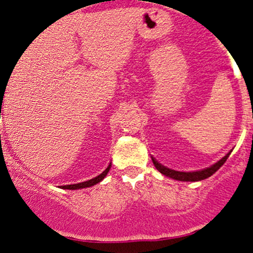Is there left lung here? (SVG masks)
<instances>
[{"label":"left lung","instance_id":"8db88e82","mask_svg":"<svg viewBox=\"0 0 253 253\" xmlns=\"http://www.w3.org/2000/svg\"><path fill=\"white\" fill-rule=\"evenodd\" d=\"M231 152H233V150H230L228 154L224 155L220 160L214 163V164L211 165V167L206 168V169H202V170H196V171H176V170L169 169V168L162 165L159 162L155 160V158L152 157V160H153V164H154V167L157 168L158 171L162 172L163 175L168 176V177L170 178H174V180H177V181H191V182H195V181H201V180H205V178H208L209 176L213 175L216 170L220 169L221 165L226 162V159H228Z\"/></svg>","mask_w":253,"mask_h":253}]
</instances>
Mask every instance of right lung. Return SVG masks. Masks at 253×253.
I'll use <instances>...</instances> for the list:
<instances>
[{
    "instance_id": "right-lung-1",
    "label": "right lung",
    "mask_w": 253,
    "mask_h": 253,
    "mask_svg": "<svg viewBox=\"0 0 253 253\" xmlns=\"http://www.w3.org/2000/svg\"><path fill=\"white\" fill-rule=\"evenodd\" d=\"M111 169V163L108 165V168H106L105 170H104L103 172H101L100 175H98L96 177H93L90 178V180L88 181H84V182H79V183H73V185H65V186H61V188H63V190H81V188H86V187H91V186L96 185V183L101 182V181L105 178V176L108 175V172L110 171Z\"/></svg>"
}]
</instances>
